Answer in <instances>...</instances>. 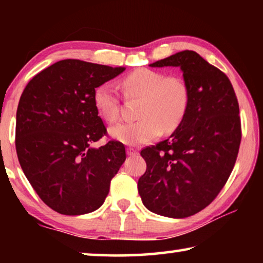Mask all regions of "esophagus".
I'll list each match as a JSON object with an SVG mask.
<instances>
[{"label":"esophagus","mask_w":263,"mask_h":263,"mask_svg":"<svg viewBox=\"0 0 263 263\" xmlns=\"http://www.w3.org/2000/svg\"><path fill=\"white\" fill-rule=\"evenodd\" d=\"M126 154L130 155V157H135V155L138 154V151H136L135 148H132V147H128L126 149Z\"/></svg>","instance_id":"34e87169"}]
</instances>
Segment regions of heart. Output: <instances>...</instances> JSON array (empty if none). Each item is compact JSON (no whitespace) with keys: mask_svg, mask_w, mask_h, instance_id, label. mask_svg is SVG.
<instances>
[{"mask_svg":"<svg viewBox=\"0 0 263 263\" xmlns=\"http://www.w3.org/2000/svg\"><path fill=\"white\" fill-rule=\"evenodd\" d=\"M122 88L126 99L140 100L137 114L139 121L119 123L109 128L110 136L125 145L147 144L162 132H174L188 112L189 88L179 77L138 68L122 80ZM92 103L103 121L114 123L118 119L121 101L111 84L101 83L94 89Z\"/></svg>","mask_w":263,"mask_h":263,"instance_id":"1","label":"heart"}]
</instances>
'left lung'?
<instances>
[{"mask_svg": "<svg viewBox=\"0 0 263 263\" xmlns=\"http://www.w3.org/2000/svg\"><path fill=\"white\" fill-rule=\"evenodd\" d=\"M149 66L180 67L190 103L168 139L140 152L147 168L138 191L151 212L190 217L216 198L232 173L241 140L238 100L229 78L194 51Z\"/></svg>", "mask_w": 263, "mask_h": 263, "instance_id": "left-lung-1", "label": "left lung"}]
</instances>
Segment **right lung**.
I'll return each instance as SVG.
<instances>
[{
	"mask_svg": "<svg viewBox=\"0 0 263 263\" xmlns=\"http://www.w3.org/2000/svg\"><path fill=\"white\" fill-rule=\"evenodd\" d=\"M124 70L61 60L33 77L21 96L16 114L20 164L42 201L61 215L97 210L125 161L121 142L92 146L106 132L92 92Z\"/></svg>",
	"mask_w": 263,
	"mask_h": 263,
	"instance_id": "obj_1",
	"label": "right lung"
}]
</instances>
